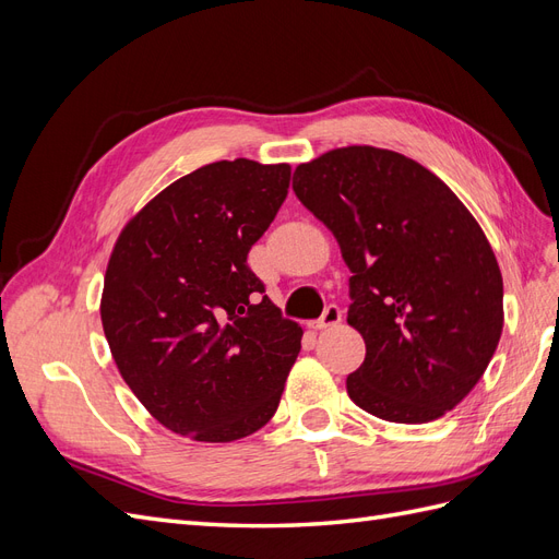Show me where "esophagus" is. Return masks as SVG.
<instances>
[{
  "instance_id": "obj_1",
  "label": "esophagus",
  "mask_w": 559,
  "mask_h": 559,
  "mask_svg": "<svg viewBox=\"0 0 559 559\" xmlns=\"http://www.w3.org/2000/svg\"><path fill=\"white\" fill-rule=\"evenodd\" d=\"M343 321V310L337 308V306H329L326 310H324V314H321L317 321H310V329L312 331H324V329H333V326H337Z\"/></svg>"
}]
</instances>
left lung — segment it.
I'll use <instances>...</instances> for the list:
<instances>
[{"label":"left lung","mask_w":559,"mask_h":559,"mask_svg":"<svg viewBox=\"0 0 559 559\" xmlns=\"http://www.w3.org/2000/svg\"><path fill=\"white\" fill-rule=\"evenodd\" d=\"M294 193L349 267L347 324L366 343L347 376L361 411L425 425L464 401L495 357L503 280L480 224L417 160L343 146L300 163Z\"/></svg>","instance_id":"1"}]
</instances>
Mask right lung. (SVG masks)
<instances>
[{"instance_id":"add662e5","label":"right lung","mask_w":559,"mask_h":559,"mask_svg":"<svg viewBox=\"0 0 559 559\" xmlns=\"http://www.w3.org/2000/svg\"><path fill=\"white\" fill-rule=\"evenodd\" d=\"M292 165L235 158L173 181L107 263L99 317L118 373L165 429L230 443L265 427L300 352L247 265L289 193Z\"/></svg>"}]
</instances>
